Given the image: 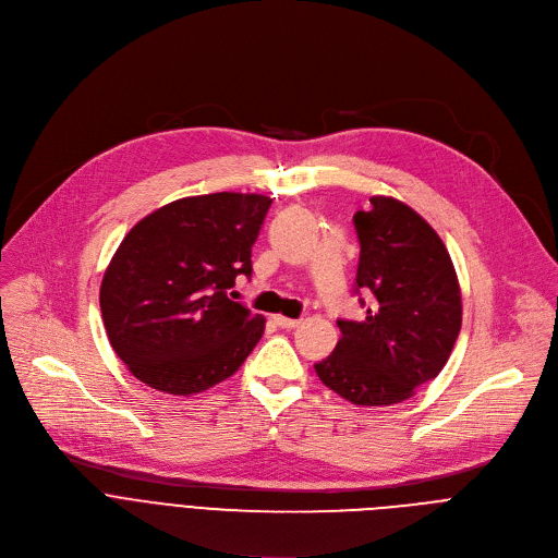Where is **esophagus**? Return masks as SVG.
<instances>
[{
    "instance_id": "obj_1",
    "label": "esophagus",
    "mask_w": 558,
    "mask_h": 558,
    "mask_svg": "<svg viewBox=\"0 0 558 558\" xmlns=\"http://www.w3.org/2000/svg\"><path fill=\"white\" fill-rule=\"evenodd\" d=\"M275 324L279 328H286V330H294L301 322L299 319H288V317H281V315H275Z\"/></svg>"
}]
</instances>
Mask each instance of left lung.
Wrapping results in <instances>:
<instances>
[{"mask_svg": "<svg viewBox=\"0 0 558 558\" xmlns=\"http://www.w3.org/2000/svg\"><path fill=\"white\" fill-rule=\"evenodd\" d=\"M369 204L352 219L361 245L354 290L375 301L363 322H337L341 339L315 369L354 405H392L448 363L461 330V288L446 243L418 213L381 195Z\"/></svg>", "mask_w": 558, "mask_h": 558, "instance_id": "obj_1", "label": "left lung"}]
</instances>
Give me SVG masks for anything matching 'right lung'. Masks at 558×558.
Masks as SVG:
<instances>
[{
  "instance_id": "obj_1",
  "label": "right lung",
  "mask_w": 558,
  "mask_h": 558,
  "mask_svg": "<svg viewBox=\"0 0 558 558\" xmlns=\"http://www.w3.org/2000/svg\"><path fill=\"white\" fill-rule=\"evenodd\" d=\"M272 199L213 193L144 217L110 259L99 305L117 356L146 386L189 397L232 377L266 319L232 301L253 275V245Z\"/></svg>"
}]
</instances>
